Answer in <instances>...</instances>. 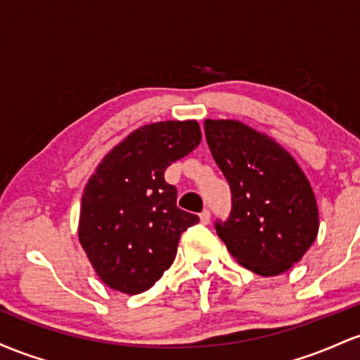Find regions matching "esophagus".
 Returning <instances> with one entry per match:
<instances>
[{
  "instance_id": "obj_1",
  "label": "esophagus",
  "mask_w": 360,
  "mask_h": 360,
  "mask_svg": "<svg viewBox=\"0 0 360 360\" xmlns=\"http://www.w3.org/2000/svg\"><path fill=\"white\" fill-rule=\"evenodd\" d=\"M209 221H211V211H209V209H204V211L200 212V223L209 224Z\"/></svg>"
}]
</instances>
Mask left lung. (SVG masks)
Wrapping results in <instances>:
<instances>
[{
	"label": "left lung",
	"mask_w": 360,
	"mask_h": 360,
	"mask_svg": "<svg viewBox=\"0 0 360 360\" xmlns=\"http://www.w3.org/2000/svg\"><path fill=\"white\" fill-rule=\"evenodd\" d=\"M212 158L231 188V212L217 219L229 253L258 276L301 260L318 234V207L297 163L270 137L236 120H205Z\"/></svg>",
	"instance_id": "obj_1"
}]
</instances>
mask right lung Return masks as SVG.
Segmentation results:
<instances>
[{"label":"right lung","instance_id":"right-lung-1","mask_svg":"<svg viewBox=\"0 0 360 360\" xmlns=\"http://www.w3.org/2000/svg\"><path fill=\"white\" fill-rule=\"evenodd\" d=\"M195 120L143 126L112 149L84 187L79 243L108 288L148 290L169 269L181 233L199 216L176 205L165 169L200 144Z\"/></svg>","mask_w":360,"mask_h":360}]
</instances>
